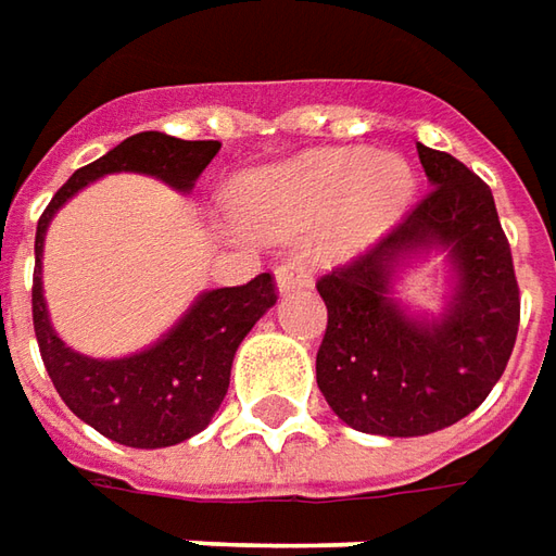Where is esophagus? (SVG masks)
Returning a JSON list of instances; mask_svg holds the SVG:
<instances>
[{
    "label": "esophagus",
    "instance_id": "34e87169",
    "mask_svg": "<svg viewBox=\"0 0 556 556\" xmlns=\"http://www.w3.org/2000/svg\"><path fill=\"white\" fill-rule=\"evenodd\" d=\"M275 287H278V293L303 290V287H308V271L300 263H285V266L275 269Z\"/></svg>",
    "mask_w": 556,
    "mask_h": 556
}]
</instances>
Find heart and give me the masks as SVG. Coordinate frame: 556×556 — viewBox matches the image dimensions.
<instances>
[{
  "mask_svg": "<svg viewBox=\"0 0 556 556\" xmlns=\"http://www.w3.org/2000/svg\"><path fill=\"white\" fill-rule=\"evenodd\" d=\"M416 170L404 155L330 149L251 170L232 186V217L256 235L296 241L321 232L327 256H355L404 219Z\"/></svg>",
  "mask_w": 556,
  "mask_h": 556,
  "instance_id": "heart-1",
  "label": "heart"
}]
</instances>
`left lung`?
<instances>
[{"label":"left lung","mask_w":556,"mask_h":556,"mask_svg":"<svg viewBox=\"0 0 556 556\" xmlns=\"http://www.w3.org/2000/svg\"><path fill=\"white\" fill-rule=\"evenodd\" d=\"M431 192L389 238L318 281L327 305L315 376L345 426L419 438L465 419L511 357L520 290L490 186L459 159L416 143ZM443 252L441 313L409 309L396 285L413 262Z\"/></svg>","instance_id":"left-lung-1"}]
</instances>
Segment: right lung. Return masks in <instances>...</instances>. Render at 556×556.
<instances>
[{
    "instance_id": "right-lung-1",
    "label": "right lung",
    "mask_w": 556,
    "mask_h": 556,
    "mask_svg": "<svg viewBox=\"0 0 556 556\" xmlns=\"http://www.w3.org/2000/svg\"><path fill=\"white\" fill-rule=\"evenodd\" d=\"M217 152V140H180L162 130L134 134L103 159L78 167L58 189L36 226L33 327L45 370L63 404L81 422L134 450L174 446L211 426L229 391L241 339L278 300L271 275L263 271L241 287L204 290L167 333L134 355L91 357L70 349L51 324L42 290L45 235L54 214L88 182L128 170L155 177L186 195L195 189L201 170L211 165Z\"/></svg>"
}]
</instances>
